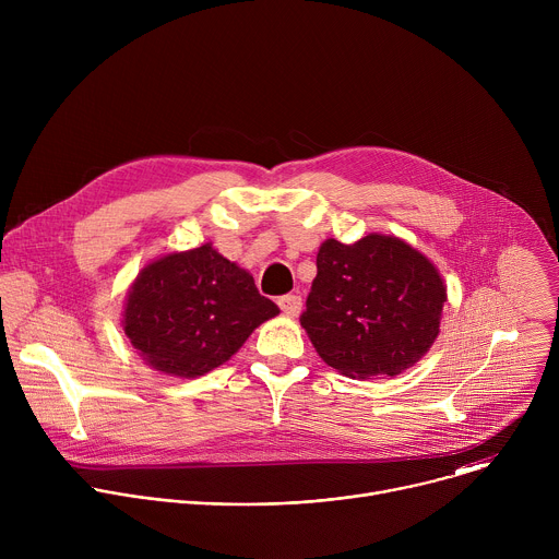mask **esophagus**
Here are the masks:
<instances>
[{
  "label": "esophagus",
  "mask_w": 559,
  "mask_h": 559,
  "mask_svg": "<svg viewBox=\"0 0 559 559\" xmlns=\"http://www.w3.org/2000/svg\"><path fill=\"white\" fill-rule=\"evenodd\" d=\"M278 307H281V311L285 313V316H298L300 313V309H302V298L300 296H296V294H287V296H281L278 298Z\"/></svg>",
  "instance_id": "obj_1"
}]
</instances>
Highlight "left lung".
Instances as JSON below:
<instances>
[{"instance_id": "8db88e82", "label": "left lung", "mask_w": 559, "mask_h": 559, "mask_svg": "<svg viewBox=\"0 0 559 559\" xmlns=\"http://www.w3.org/2000/svg\"><path fill=\"white\" fill-rule=\"evenodd\" d=\"M300 325L313 349L347 378L397 376L440 334L447 285L438 267L393 234L354 246L323 241Z\"/></svg>"}]
</instances>
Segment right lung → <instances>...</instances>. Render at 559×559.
I'll return each mask as SVG.
<instances>
[{
  "label": "right lung",
  "instance_id": "add662e5",
  "mask_svg": "<svg viewBox=\"0 0 559 559\" xmlns=\"http://www.w3.org/2000/svg\"><path fill=\"white\" fill-rule=\"evenodd\" d=\"M278 311L248 270L203 243L150 261L126 294L121 325L147 367L199 378L227 362Z\"/></svg>",
  "mask_w": 559,
  "mask_h": 559
}]
</instances>
